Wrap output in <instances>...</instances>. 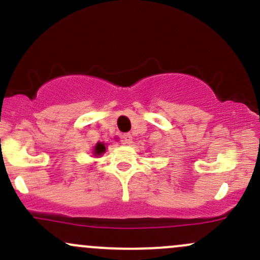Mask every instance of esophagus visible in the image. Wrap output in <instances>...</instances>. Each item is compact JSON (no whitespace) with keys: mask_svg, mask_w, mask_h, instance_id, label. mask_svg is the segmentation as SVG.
<instances>
[{"mask_svg":"<svg viewBox=\"0 0 260 260\" xmlns=\"http://www.w3.org/2000/svg\"><path fill=\"white\" fill-rule=\"evenodd\" d=\"M121 141H122V144L130 145L131 141H133V136H131L130 134H125V135L121 136Z\"/></svg>","mask_w":260,"mask_h":260,"instance_id":"esophagus-1","label":"esophagus"}]
</instances>
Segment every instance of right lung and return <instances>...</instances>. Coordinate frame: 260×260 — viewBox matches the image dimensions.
<instances>
[{"label": "right lung", "instance_id": "add662e5", "mask_svg": "<svg viewBox=\"0 0 260 260\" xmlns=\"http://www.w3.org/2000/svg\"><path fill=\"white\" fill-rule=\"evenodd\" d=\"M104 151H105V145L104 144H100V142H98L95 149H94V155L100 156Z\"/></svg>", "mask_w": 260, "mask_h": 260}]
</instances>
